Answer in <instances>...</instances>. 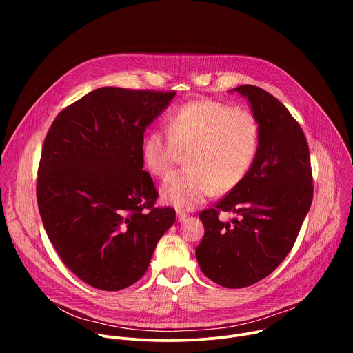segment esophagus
<instances>
[{"instance_id":"34e87169","label":"esophagus","mask_w":353,"mask_h":353,"mask_svg":"<svg viewBox=\"0 0 353 353\" xmlns=\"http://www.w3.org/2000/svg\"><path fill=\"white\" fill-rule=\"evenodd\" d=\"M187 214L185 212H183V211H177V221L179 222H184L185 219H187Z\"/></svg>"}]
</instances>
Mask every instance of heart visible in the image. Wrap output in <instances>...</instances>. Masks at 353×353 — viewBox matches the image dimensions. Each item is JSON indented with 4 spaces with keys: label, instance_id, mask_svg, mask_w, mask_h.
Listing matches in <instances>:
<instances>
[{
    "label": "heart",
    "instance_id": "heart-1",
    "mask_svg": "<svg viewBox=\"0 0 353 353\" xmlns=\"http://www.w3.org/2000/svg\"><path fill=\"white\" fill-rule=\"evenodd\" d=\"M261 142L257 117L218 100H194L174 109L166 131H150L141 148L145 169L168 177L181 154L188 168L173 174L161 188L163 203L183 211L194 210L215 190L239 185L253 168Z\"/></svg>",
    "mask_w": 353,
    "mask_h": 353
}]
</instances>
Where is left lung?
<instances>
[{
  "label": "left lung",
  "instance_id": "1",
  "mask_svg": "<svg viewBox=\"0 0 353 353\" xmlns=\"http://www.w3.org/2000/svg\"><path fill=\"white\" fill-rule=\"evenodd\" d=\"M261 128L257 159L243 179L212 208L199 212L205 234L196 261L215 283L239 289L268 276L292 250L313 201L307 139L300 124L271 93L241 85ZM221 210L233 212L230 223Z\"/></svg>",
  "mask_w": 353,
  "mask_h": 353
}]
</instances>
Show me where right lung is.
I'll use <instances>...</instances> for the list:
<instances>
[{
	"mask_svg": "<svg viewBox=\"0 0 353 353\" xmlns=\"http://www.w3.org/2000/svg\"><path fill=\"white\" fill-rule=\"evenodd\" d=\"M176 92L99 88L54 119L41 148L36 196L46 233L85 283L121 290L143 276L176 211L142 170L143 132Z\"/></svg>",
	"mask_w": 353,
	"mask_h": 353,
	"instance_id": "add662e5",
	"label": "right lung"
}]
</instances>
